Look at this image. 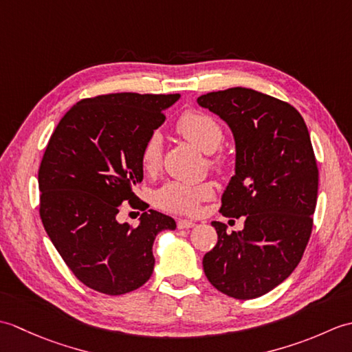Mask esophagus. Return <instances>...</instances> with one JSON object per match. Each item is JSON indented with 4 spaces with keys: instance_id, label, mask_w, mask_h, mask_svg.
<instances>
[{
    "instance_id": "34e87169",
    "label": "esophagus",
    "mask_w": 352,
    "mask_h": 352,
    "mask_svg": "<svg viewBox=\"0 0 352 352\" xmlns=\"http://www.w3.org/2000/svg\"><path fill=\"white\" fill-rule=\"evenodd\" d=\"M177 227L180 228V230H184V228H192V227H195V222L188 221V219H180V221L177 222Z\"/></svg>"
}]
</instances>
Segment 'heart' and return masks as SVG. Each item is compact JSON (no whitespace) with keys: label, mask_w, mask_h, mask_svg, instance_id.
I'll return each instance as SVG.
<instances>
[{"label":"heart","mask_w":352,"mask_h":352,"mask_svg":"<svg viewBox=\"0 0 352 352\" xmlns=\"http://www.w3.org/2000/svg\"><path fill=\"white\" fill-rule=\"evenodd\" d=\"M177 129L183 136L190 140L204 153H213L222 144L223 131L219 122L203 111H188L177 124ZM163 151V138L160 131H153L145 140L142 149V164L146 170L159 166ZM213 197V186L210 183L188 184L180 182L164 183L154 193V203L162 210L170 213L192 214L198 210L203 201Z\"/></svg>","instance_id":"1"}]
</instances>
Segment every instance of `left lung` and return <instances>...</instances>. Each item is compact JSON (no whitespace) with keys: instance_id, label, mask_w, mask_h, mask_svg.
<instances>
[{"instance_id":"8db88e82","label":"left lung","mask_w":352,"mask_h":352,"mask_svg":"<svg viewBox=\"0 0 352 352\" xmlns=\"http://www.w3.org/2000/svg\"><path fill=\"white\" fill-rule=\"evenodd\" d=\"M201 107L228 124L236 174L221 213L245 216L242 231L213 221L218 243L203 258L222 294L252 300L278 286L300 263L313 228L319 172L302 116L289 102L246 87L201 95Z\"/></svg>"}]
</instances>
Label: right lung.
<instances>
[{
	"label": "right lung",
	"instance_id": "right-lung-1",
	"mask_svg": "<svg viewBox=\"0 0 352 352\" xmlns=\"http://www.w3.org/2000/svg\"><path fill=\"white\" fill-rule=\"evenodd\" d=\"M180 95L109 94L72 106L45 149L39 213L52 245L77 278L96 292L136 290L154 271L153 243L175 230L170 216L142 213L138 227L119 223L124 201L144 178L142 149Z\"/></svg>",
	"mask_w": 352,
	"mask_h": 352
}]
</instances>
